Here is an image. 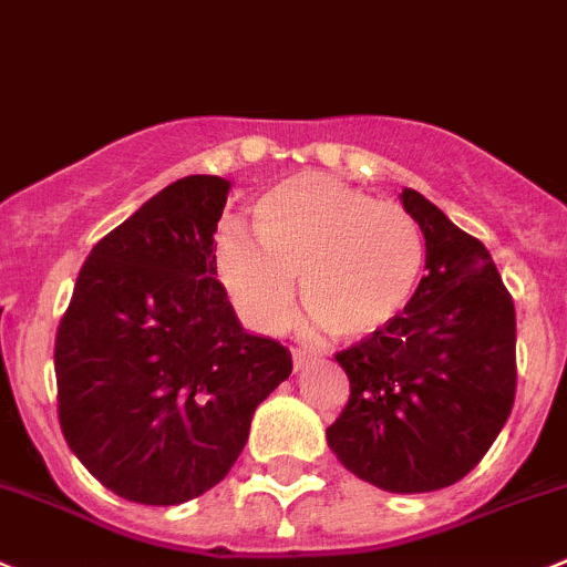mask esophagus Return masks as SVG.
<instances>
[{"instance_id":"esophagus-1","label":"esophagus","mask_w":567,"mask_h":567,"mask_svg":"<svg viewBox=\"0 0 567 567\" xmlns=\"http://www.w3.org/2000/svg\"><path fill=\"white\" fill-rule=\"evenodd\" d=\"M307 362H310V351L296 349V351H293V368H296V371H299V368H305Z\"/></svg>"}]
</instances>
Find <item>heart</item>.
I'll return each instance as SVG.
<instances>
[{
  "label": "heart",
  "mask_w": 567,
  "mask_h": 567,
  "mask_svg": "<svg viewBox=\"0 0 567 567\" xmlns=\"http://www.w3.org/2000/svg\"><path fill=\"white\" fill-rule=\"evenodd\" d=\"M255 238L221 229L216 271L240 316L279 329L301 307L334 340H365L399 321L421 288L426 244L415 218L327 174L282 179L251 207Z\"/></svg>",
  "instance_id": "obj_1"
}]
</instances>
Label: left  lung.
<instances>
[{
    "mask_svg": "<svg viewBox=\"0 0 567 567\" xmlns=\"http://www.w3.org/2000/svg\"><path fill=\"white\" fill-rule=\"evenodd\" d=\"M401 202L426 240V277L399 321L334 354L349 401L327 441L360 480L430 493L471 474L507 423L515 305L482 240L417 190Z\"/></svg>",
    "mask_w": 567,
    "mask_h": 567,
    "instance_id": "8db88e82",
    "label": "left lung"
}]
</instances>
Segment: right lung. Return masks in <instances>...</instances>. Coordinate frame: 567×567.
Here are the masks:
<instances>
[{
    "instance_id": "1",
    "label": "right lung",
    "mask_w": 567,
    "mask_h": 567,
    "mask_svg": "<svg viewBox=\"0 0 567 567\" xmlns=\"http://www.w3.org/2000/svg\"><path fill=\"white\" fill-rule=\"evenodd\" d=\"M229 188L196 174L152 196L93 246L60 318V430L126 502L172 507L216 487L293 371L285 346L244 332L216 279Z\"/></svg>"
}]
</instances>
